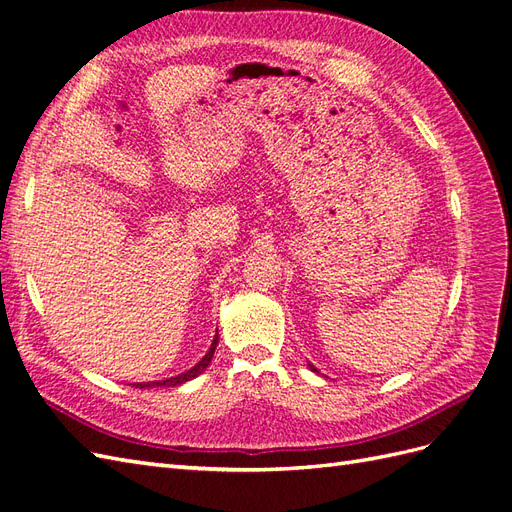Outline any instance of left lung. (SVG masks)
Wrapping results in <instances>:
<instances>
[{
  "instance_id": "1",
  "label": "left lung",
  "mask_w": 512,
  "mask_h": 512,
  "mask_svg": "<svg viewBox=\"0 0 512 512\" xmlns=\"http://www.w3.org/2000/svg\"><path fill=\"white\" fill-rule=\"evenodd\" d=\"M309 367H312V369H314V371H316V367H314V365H309Z\"/></svg>"
}]
</instances>
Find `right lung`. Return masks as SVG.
<instances>
[{
    "instance_id": "obj_1",
    "label": "right lung",
    "mask_w": 512,
    "mask_h": 512,
    "mask_svg": "<svg viewBox=\"0 0 512 512\" xmlns=\"http://www.w3.org/2000/svg\"><path fill=\"white\" fill-rule=\"evenodd\" d=\"M215 346H218V337L213 339V344H211V348H209V352L203 356V361H198L192 369H188V371H183V374H179V376H175V378H166V380H158V382H143V384H136V389H153V386H177V384H183V382H188V380H192V378H196L198 374H203V371L207 369V365L211 363V359H213V352H215Z\"/></svg>"
}]
</instances>
